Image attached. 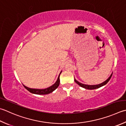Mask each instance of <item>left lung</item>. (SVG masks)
<instances>
[{
  "label": "left lung",
  "instance_id": "8db88e82",
  "mask_svg": "<svg viewBox=\"0 0 126 126\" xmlns=\"http://www.w3.org/2000/svg\"><path fill=\"white\" fill-rule=\"evenodd\" d=\"M112 75V73L111 74V75H110V77L108 79L105 81L104 82H103L102 83H100V84H98V85H85V84H83V83H81L80 82H79L77 80H76L75 79H74L75 82L78 84L79 86H80L81 87H82L84 88H86V89H87V90H94V89H97V88H99L100 87H102V86H104L105 85L107 84V83L109 82V81L110 80V79L111 78V76Z\"/></svg>",
  "mask_w": 126,
  "mask_h": 126
}]
</instances>
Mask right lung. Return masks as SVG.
Instances as JSON below:
<instances>
[{
    "instance_id": "right-lung-1",
    "label": "right lung",
    "mask_w": 126,
    "mask_h": 126,
    "mask_svg": "<svg viewBox=\"0 0 126 126\" xmlns=\"http://www.w3.org/2000/svg\"><path fill=\"white\" fill-rule=\"evenodd\" d=\"M61 73V72L60 73V75H59L57 80L56 82L54 83L53 85L50 86V87H49L47 88H45V89H33V88H28L24 85H23L26 89H27L32 93H34V94H49V93L52 92L53 91H55L56 88L58 87L59 85H60V76Z\"/></svg>"
}]
</instances>
